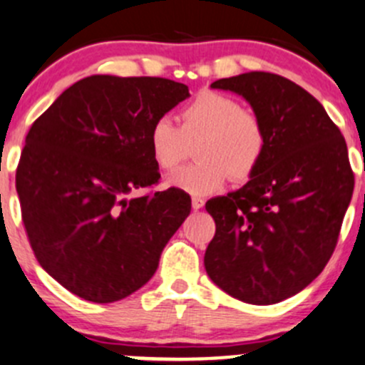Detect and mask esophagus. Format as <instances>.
I'll return each mask as SVG.
<instances>
[{"label":"esophagus","instance_id":"obj_1","mask_svg":"<svg viewBox=\"0 0 365 365\" xmlns=\"http://www.w3.org/2000/svg\"><path fill=\"white\" fill-rule=\"evenodd\" d=\"M191 207H193V210H198V209L204 207V198H200V197L191 198Z\"/></svg>","mask_w":365,"mask_h":365}]
</instances>
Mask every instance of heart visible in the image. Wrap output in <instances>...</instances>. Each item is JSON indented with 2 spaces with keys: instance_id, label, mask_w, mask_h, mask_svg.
<instances>
[{
  "instance_id": "1",
  "label": "heart",
  "mask_w": 365,
  "mask_h": 365,
  "mask_svg": "<svg viewBox=\"0 0 365 365\" xmlns=\"http://www.w3.org/2000/svg\"><path fill=\"white\" fill-rule=\"evenodd\" d=\"M195 163L168 178V184L191 195H209L228 175L242 182L255 174L264 158L265 128L239 100L217 91H200L181 110V126L160 118L149 130L153 161L161 170H174L195 140Z\"/></svg>"
}]
</instances>
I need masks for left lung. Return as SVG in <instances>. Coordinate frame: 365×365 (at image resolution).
Instances as JSON below:
<instances>
[{"label":"left lung","mask_w":365,"mask_h":365,"mask_svg":"<svg viewBox=\"0 0 365 365\" xmlns=\"http://www.w3.org/2000/svg\"><path fill=\"white\" fill-rule=\"evenodd\" d=\"M210 88L253 107L267 145L250 181L205 204L216 223L205 270L242 302H281L304 290L336 250L355 184L346 142L320 101L281 75L247 71Z\"/></svg>","instance_id":"left-lung-1"}]
</instances>
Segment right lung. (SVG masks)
<instances>
[{"label":"right lung","mask_w":365,"mask_h":365,"mask_svg":"<svg viewBox=\"0 0 365 365\" xmlns=\"http://www.w3.org/2000/svg\"><path fill=\"white\" fill-rule=\"evenodd\" d=\"M187 86L161 77L91 75L33 123L15 187L38 264L89 302H115L144 287L191 210L178 187L131 193L160 181L149 130Z\"/></svg>","instance_id":"right-lung-1"}]
</instances>
